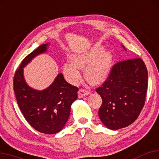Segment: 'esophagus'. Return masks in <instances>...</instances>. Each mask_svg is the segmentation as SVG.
<instances>
[{
    "label": "esophagus",
    "mask_w": 159,
    "mask_h": 159,
    "mask_svg": "<svg viewBox=\"0 0 159 159\" xmlns=\"http://www.w3.org/2000/svg\"><path fill=\"white\" fill-rule=\"evenodd\" d=\"M88 94H90V92L88 90H85L84 89L80 90L79 92H78V96H79V98H83L84 96H87Z\"/></svg>",
    "instance_id": "34e87169"
}]
</instances>
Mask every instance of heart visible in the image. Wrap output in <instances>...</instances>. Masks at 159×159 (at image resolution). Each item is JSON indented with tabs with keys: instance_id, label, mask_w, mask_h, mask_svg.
<instances>
[{
	"instance_id": "heart-1",
	"label": "heart",
	"mask_w": 159,
	"mask_h": 159,
	"mask_svg": "<svg viewBox=\"0 0 159 159\" xmlns=\"http://www.w3.org/2000/svg\"><path fill=\"white\" fill-rule=\"evenodd\" d=\"M99 44L75 55L72 63H66L63 66V72L69 83L77 84L82 79L80 69H85V77L93 84H101L110 77L113 63V55L110 51H104Z\"/></svg>"
}]
</instances>
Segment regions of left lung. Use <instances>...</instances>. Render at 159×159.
<instances>
[{"label":"left lung","instance_id":"1","mask_svg":"<svg viewBox=\"0 0 159 159\" xmlns=\"http://www.w3.org/2000/svg\"><path fill=\"white\" fill-rule=\"evenodd\" d=\"M148 78L147 68L141 58L113 66L108 80L96 88L102 98L98 116L105 126L117 130L134 122L145 104Z\"/></svg>","mask_w":159,"mask_h":159}]
</instances>
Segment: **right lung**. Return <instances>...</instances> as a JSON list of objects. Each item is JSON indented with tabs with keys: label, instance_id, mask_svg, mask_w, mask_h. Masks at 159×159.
<instances>
[{
	"label": "right lung",
	"instance_id": "right-lung-1",
	"mask_svg": "<svg viewBox=\"0 0 159 159\" xmlns=\"http://www.w3.org/2000/svg\"><path fill=\"white\" fill-rule=\"evenodd\" d=\"M49 44H42L25 57L14 75V90L18 106L28 123L39 132L54 134L66 123L79 89L68 83L61 73L44 90L34 89L27 84L23 68L37 55L46 52Z\"/></svg>",
	"mask_w": 159,
	"mask_h": 159
}]
</instances>
